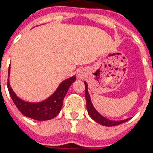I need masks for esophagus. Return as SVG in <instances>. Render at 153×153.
<instances>
[{
    "label": "esophagus",
    "mask_w": 153,
    "mask_h": 153,
    "mask_svg": "<svg viewBox=\"0 0 153 153\" xmlns=\"http://www.w3.org/2000/svg\"><path fill=\"white\" fill-rule=\"evenodd\" d=\"M86 75V71L84 69H79L77 71V76L79 79H83Z\"/></svg>",
    "instance_id": "obj_1"
}]
</instances>
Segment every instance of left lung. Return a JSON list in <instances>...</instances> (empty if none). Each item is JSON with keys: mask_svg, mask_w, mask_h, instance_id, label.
Segmentation results:
<instances>
[{"mask_svg": "<svg viewBox=\"0 0 153 153\" xmlns=\"http://www.w3.org/2000/svg\"><path fill=\"white\" fill-rule=\"evenodd\" d=\"M84 83H85V88H85V96H86V101H87V109H88V115L90 116L92 119H94L96 123H98L103 126H108V127L119 125V124L129 120V119H126V120H123V121H111V120H108V119L105 118L104 117H102L101 114H99L95 110V108H94V106L91 102L90 96H89V94L88 91V84L86 82H84Z\"/></svg>", "mask_w": 153, "mask_h": 153, "instance_id": "1", "label": "left lung"}]
</instances>
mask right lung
Here are the masks:
<instances>
[{
	"label": "right lung",
	"instance_id": "add662e5",
	"mask_svg": "<svg viewBox=\"0 0 153 153\" xmlns=\"http://www.w3.org/2000/svg\"><path fill=\"white\" fill-rule=\"evenodd\" d=\"M9 71L10 70L8 68V75H9ZM75 79L76 77L73 76L64 80L52 95H51L45 101L38 103L27 102L18 98L16 94L14 93V91L12 90L8 80H7V89L15 105L23 116L31 119H35L37 121H47L54 118L60 112L62 108L64 98L70 86L72 85L73 82L75 81Z\"/></svg>",
	"mask_w": 153,
	"mask_h": 153
}]
</instances>
